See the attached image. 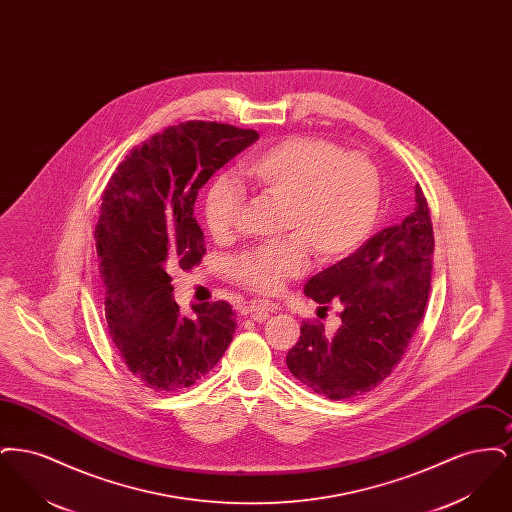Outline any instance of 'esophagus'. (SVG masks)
<instances>
[{
	"label": "esophagus",
	"mask_w": 512,
	"mask_h": 512,
	"mask_svg": "<svg viewBox=\"0 0 512 512\" xmlns=\"http://www.w3.org/2000/svg\"><path fill=\"white\" fill-rule=\"evenodd\" d=\"M274 311V307L270 305V303H263V301H253L251 305H247L244 309L245 317H257V315H267V313H272Z\"/></svg>",
	"instance_id": "obj_1"
}]
</instances>
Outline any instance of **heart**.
Masks as SVG:
<instances>
[{
  "mask_svg": "<svg viewBox=\"0 0 512 512\" xmlns=\"http://www.w3.org/2000/svg\"><path fill=\"white\" fill-rule=\"evenodd\" d=\"M240 180L284 203L274 244L242 253L234 278L253 292L278 293L309 267L311 249L320 261H338L370 236L380 207V176L361 153H343L336 142L311 136L284 138L240 167ZM245 207V194L217 178L205 195L203 215L215 240H230Z\"/></svg>",
  "mask_w": 512,
  "mask_h": 512,
  "instance_id": "1",
  "label": "heart"
}]
</instances>
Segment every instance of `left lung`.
Returning <instances> with one entry per match:
<instances>
[{
    "label": "left lung",
    "instance_id": "obj_1",
    "mask_svg": "<svg viewBox=\"0 0 512 512\" xmlns=\"http://www.w3.org/2000/svg\"><path fill=\"white\" fill-rule=\"evenodd\" d=\"M434 228L422 188L413 213L384 228L305 284V295L328 311L340 303L334 336L303 320L286 363L307 388L328 399H351L380 386L401 363L418 330L432 288Z\"/></svg>",
    "mask_w": 512,
    "mask_h": 512
}]
</instances>
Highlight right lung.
<instances>
[{
    "mask_svg": "<svg viewBox=\"0 0 512 512\" xmlns=\"http://www.w3.org/2000/svg\"><path fill=\"white\" fill-rule=\"evenodd\" d=\"M259 134L224 122L188 121L134 147L101 195L96 247L105 320L122 363L146 388L180 391L207 376L228 349L236 322L226 301L172 299V272L205 255L194 219L197 192Z\"/></svg>",
    "mask_w": 512,
    "mask_h": 512,
    "instance_id": "right-lung-1",
    "label": "right lung"
}]
</instances>
